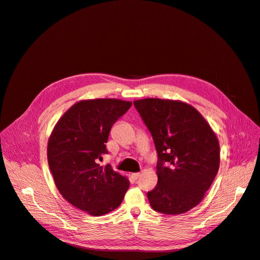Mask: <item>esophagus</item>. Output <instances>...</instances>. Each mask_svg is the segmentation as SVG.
<instances>
[{"label":"esophagus","mask_w":260,"mask_h":260,"mask_svg":"<svg viewBox=\"0 0 260 260\" xmlns=\"http://www.w3.org/2000/svg\"><path fill=\"white\" fill-rule=\"evenodd\" d=\"M141 176V174L140 173H133V174H131V178L133 179V180H137L139 177Z\"/></svg>","instance_id":"34e87169"}]
</instances>
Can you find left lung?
<instances>
[{
  "label": "left lung",
  "mask_w": 260,
  "mask_h": 260,
  "mask_svg": "<svg viewBox=\"0 0 260 260\" xmlns=\"http://www.w3.org/2000/svg\"><path fill=\"white\" fill-rule=\"evenodd\" d=\"M158 152V183L147 193L153 210L182 214L199 205L220 168V144L202 114L180 100L133 101Z\"/></svg>",
  "instance_id": "8db88e82"
}]
</instances>
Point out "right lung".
Masks as SVG:
<instances>
[{
  "instance_id": "obj_1",
  "label": "right lung",
  "mask_w": 260,
  "mask_h": 260,
  "mask_svg": "<svg viewBox=\"0 0 260 260\" xmlns=\"http://www.w3.org/2000/svg\"><path fill=\"white\" fill-rule=\"evenodd\" d=\"M131 105L115 98L78 101L50 134L47 157L56 188L68 203L90 215L115 210L129 189L126 176L97 162L108 152L112 126Z\"/></svg>"
}]
</instances>
